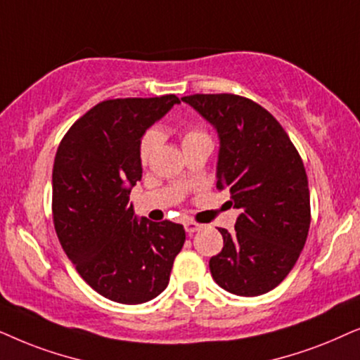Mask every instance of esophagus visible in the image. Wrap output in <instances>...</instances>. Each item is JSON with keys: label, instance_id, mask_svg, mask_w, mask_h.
Returning a JSON list of instances; mask_svg holds the SVG:
<instances>
[{"label": "esophagus", "instance_id": "1", "mask_svg": "<svg viewBox=\"0 0 360 360\" xmlns=\"http://www.w3.org/2000/svg\"><path fill=\"white\" fill-rule=\"evenodd\" d=\"M184 229L188 233H194V232H198V230L202 229V225L194 222V220H188V222H184Z\"/></svg>", "mask_w": 360, "mask_h": 360}]
</instances>
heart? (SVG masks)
I'll return each mask as SVG.
<instances>
[{
  "mask_svg": "<svg viewBox=\"0 0 360 360\" xmlns=\"http://www.w3.org/2000/svg\"><path fill=\"white\" fill-rule=\"evenodd\" d=\"M205 136L207 135H205V131L200 130V128L188 127L183 131V145H188L191 141H195L199 140V138H205ZM160 141H161V136L156 130H150L143 135L140 141V160L143 165H148V162L151 161V158L155 156L158 146H160Z\"/></svg>",
  "mask_w": 360,
  "mask_h": 360,
  "instance_id": "1",
  "label": "heart"
}]
</instances>
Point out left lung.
<instances>
[{
  "label": "left lung",
  "instance_id": "1",
  "mask_svg": "<svg viewBox=\"0 0 360 360\" xmlns=\"http://www.w3.org/2000/svg\"><path fill=\"white\" fill-rule=\"evenodd\" d=\"M217 130V189L240 209L236 230L219 232L224 248L209 268L220 288L258 296L276 288L295 266L311 224L308 176L298 150L273 115L233 94L181 98Z\"/></svg>",
  "mask_w": 360,
  "mask_h": 360
}]
</instances>
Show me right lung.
Returning <instances> with one entry per match:
<instances>
[{
    "instance_id": "1",
    "label": "right lung",
    "mask_w": 360,
    "mask_h": 360,
    "mask_svg": "<svg viewBox=\"0 0 360 360\" xmlns=\"http://www.w3.org/2000/svg\"><path fill=\"white\" fill-rule=\"evenodd\" d=\"M179 103L176 95L103 100L69 128L52 169V219L75 270L98 295L146 303L169 283L184 245L181 224L138 220L130 200L141 179L146 128Z\"/></svg>"
}]
</instances>
